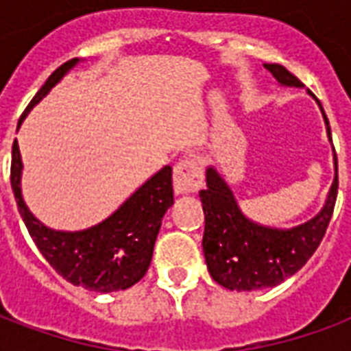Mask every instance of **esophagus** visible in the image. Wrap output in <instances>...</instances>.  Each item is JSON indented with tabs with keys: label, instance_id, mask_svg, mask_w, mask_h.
<instances>
[{
	"label": "esophagus",
	"instance_id": "esophagus-1",
	"mask_svg": "<svg viewBox=\"0 0 351 351\" xmlns=\"http://www.w3.org/2000/svg\"><path fill=\"white\" fill-rule=\"evenodd\" d=\"M203 169L197 160H186L178 161L175 165L173 173V186H175L176 195H186V193H195L203 186Z\"/></svg>",
	"mask_w": 351,
	"mask_h": 351
}]
</instances>
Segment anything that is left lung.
<instances>
[{
  "instance_id": "left-lung-1",
  "label": "left lung",
  "mask_w": 351,
  "mask_h": 351,
  "mask_svg": "<svg viewBox=\"0 0 351 351\" xmlns=\"http://www.w3.org/2000/svg\"><path fill=\"white\" fill-rule=\"evenodd\" d=\"M265 69L271 71L282 86H304L284 65L265 64ZM310 95L316 99L314 93ZM317 105L322 108L327 135L331 141L327 114L319 101ZM332 160L335 180L327 193L324 208L312 220L291 229L267 228L244 216L233 191L220 173L214 167L206 169V188L199 191V197L205 213L203 252L214 282L237 291H254L278 286L280 282L289 278L312 258L331 221L339 191L337 154Z\"/></svg>"
}]
</instances>
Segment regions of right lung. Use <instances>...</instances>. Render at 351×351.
Masks as SVG:
<instances>
[{
  "label": "right lung",
  "mask_w": 351,
  "mask_h": 351,
  "mask_svg": "<svg viewBox=\"0 0 351 351\" xmlns=\"http://www.w3.org/2000/svg\"><path fill=\"white\" fill-rule=\"evenodd\" d=\"M79 64L73 58L50 75L20 118L22 120L47 93ZM22 158L14 138L11 186L27 233L50 267L73 286L97 293L128 289L143 278L150 267L161 220L173 205V169L165 167L148 178L114 214L84 231H56L29 213L22 199Z\"/></svg>",
  "instance_id": "add662e5"
}]
</instances>
